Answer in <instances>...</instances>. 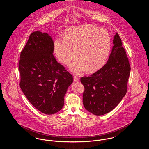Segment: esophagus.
Instances as JSON below:
<instances>
[{
	"label": "esophagus",
	"mask_w": 149,
	"mask_h": 149,
	"mask_svg": "<svg viewBox=\"0 0 149 149\" xmlns=\"http://www.w3.org/2000/svg\"><path fill=\"white\" fill-rule=\"evenodd\" d=\"M74 80L75 81H79V78H78L77 75H74Z\"/></svg>",
	"instance_id": "1"
}]
</instances>
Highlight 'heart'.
I'll return each instance as SVG.
<instances>
[{"label": "heart", "mask_w": 149, "mask_h": 149, "mask_svg": "<svg viewBox=\"0 0 149 149\" xmlns=\"http://www.w3.org/2000/svg\"><path fill=\"white\" fill-rule=\"evenodd\" d=\"M111 47L108 32L92 24L69 29L64 40L57 38L54 43L57 60L65 65L70 64L76 53L78 59L70 65V69L76 73L98 69L106 63Z\"/></svg>", "instance_id": "b5f03b06"}]
</instances>
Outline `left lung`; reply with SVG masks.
I'll return each mask as SVG.
<instances>
[{
    "label": "left lung",
    "instance_id": "8db88e82",
    "mask_svg": "<svg viewBox=\"0 0 149 149\" xmlns=\"http://www.w3.org/2000/svg\"><path fill=\"white\" fill-rule=\"evenodd\" d=\"M106 64L90 76L83 77V102L85 109L97 116L113 110L127 91L131 67L118 33Z\"/></svg>",
    "mask_w": 149,
    "mask_h": 149
}]
</instances>
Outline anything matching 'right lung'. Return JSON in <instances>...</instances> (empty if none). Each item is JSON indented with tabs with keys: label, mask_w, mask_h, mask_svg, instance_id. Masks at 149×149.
Listing matches in <instances>:
<instances>
[{
	"label": "right lung",
	"mask_w": 149,
	"mask_h": 149,
	"mask_svg": "<svg viewBox=\"0 0 149 149\" xmlns=\"http://www.w3.org/2000/svg\"><path fill=\"white\" fill-rule=\"evenodd\" d=\"M54 42L49 35L32 33L20 55L19 85L29 102L43 113L53 114L64 104L71 74L57 63L52 53Z\"/></svg>",
	"instance_id": "1"
}]
</instances>
